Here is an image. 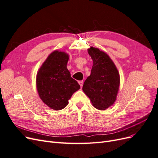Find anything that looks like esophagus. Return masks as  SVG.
Wrapping results in <instances>:
<instances>
[{
  "mask_svg": "<svg viewBox=\"0 0 158 158\" xmlns=\"http://www.w3.org/2000/svg\"><path fill=\"white\" fill-rule=\"evenodd\" d=\"M78 83H79V84H80V85L81 87H82V85H83V83H84V82L82 80H81V81H79L78 82Z\"/></svg>",
  "mask_w": 158,
  "mask_h": 158,
  "instance_id": "34e87169",
  "label": "esophagus"
}]
</instances>
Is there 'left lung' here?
<instances>
[{"mask_svg": "<svg viewBox=\"0 0 158 158\" xmlns=\"http://www.w3.org/2000/svg\"><path fill=\"white\" fill-rule=\"evenodd\" d=\"M88 52L93 60V66L82 89L93 106L103 111L112 106L116 101L120 76L116 66L106 52L93 47Z\"/></svg>", "mask_w": 158, "mask_h": 158, "instance_id": "1", "label": "left lung"}]
</instances>
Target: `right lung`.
<instances>
[{
  "label": "right lung",
  "instance_id": "add662e5",
  "mask_svg": "<svg viewBox=\"0 0 158 158\" xmlns=\"http://www.w3.org/2000/svg\"><path fill=\"white\" fill-rule=\"evenodd\" d=\"M69 56L55 51L48 56L37 74L36 86L42 102L51 109L60 110L69 103L73 94L80 88L66 67Z\"/></svg>",
  "mask_w": 158,
  "mask_h": 158
}]
</instances>
